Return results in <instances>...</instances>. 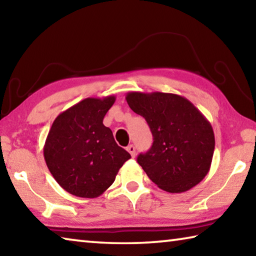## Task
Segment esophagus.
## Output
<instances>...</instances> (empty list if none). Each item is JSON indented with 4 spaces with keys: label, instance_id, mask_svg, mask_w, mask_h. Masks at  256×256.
Wrapping results in <instances>:
<instances>
[{
    "label": "esophagus",
    "instance_id": "34e87169",
    "mask_svg": "<svg viewBox=\"0 0 256 256\" xmlns=\"http://www.w3.org/2000/svg\"><path fill=\"white\" fill-rule=\"evenodd\" d=\"M126 150L128 151L130 154H131L133 158L136 157V146H134L133 144H130V146H128V148H126Z\"/></svg>",
    "mask_w": 256,
    "mask_h": 256
}]
</instances>
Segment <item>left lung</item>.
<instances>
[{
	"instance_id": "1",
	"label": "left lung",
	"mask_w": 256,
	"mask_h": 256,
	"mask_svg": "<svg viewBox=\"0 0 256 256\" xmlns=\"http://www.w3.org/2000/svg\"><path fill=\"white\" fill-rule=\"evenodd\" d=\"M125 99L152 133L151 148L138 156L149 178L170 193L200 183L210 170L214 151V133L204 115L175 94L132 92Z\"/></svg>"
}]
</instances>
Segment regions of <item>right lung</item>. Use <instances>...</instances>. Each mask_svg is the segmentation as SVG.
Wrapping results in <instances>:
<instances>
[{"mask_svg": "<svg viewBox=\"0 0 256 256\" xmlns=\"http://www.w3.org/2000/svg\"><path fill=\"white\" fill-rule=\"evenodd\" d=\"M115 99L86 98L60 112L52 124L44 146L45 162L60 188L72 196H102L131 158L102 124Z\"/></svg>", "mask_w": 256, "mask_h": 256, "instance_id": "right-lung-1", "label": "right lung"}]
</instances>
